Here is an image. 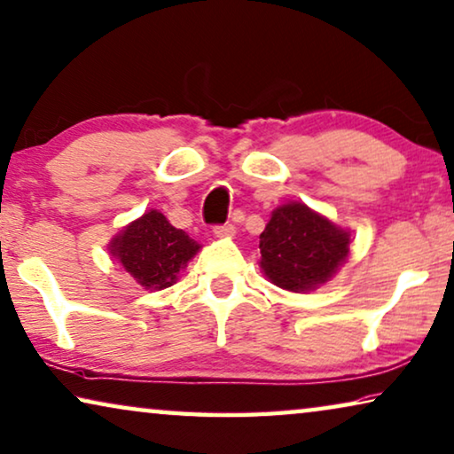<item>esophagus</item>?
Returning a JSON list of instances; mask_svg holds the SVG:
<instances>
[{
    "label": "esophagus",
    "instance_id": "1",
    "mask_svg": "<svg viewBox=\"0 0 454 454\" xmlns=\"http://www.w3.org/2000/svg\"><path fill=\"white\" fill-rule=\"evenodd\" d=\"M214 234L218 236V239H230V236L236 234V228L232 224H222L214 228Z\"/></svg>",
    "mask_w": 454,
    "mask_h": 454
}]
</instances>
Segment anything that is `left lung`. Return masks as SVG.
<instances>
[{"label":"left lung","instance_id":"left-lung-1","mask_svg":"<svg viewBox=\"0 0 454 454\" xmlns=\"http://www.w3.org/2000/svg\"><path fill=\"white\" fill-rule=\"evenodd\" d=\"M261 269L273 286L306 294L330 281L350 248V232L300 201L270 214L261 234Z\"/></svg>","mask_w":454,"mask_h":454}]
</instances>
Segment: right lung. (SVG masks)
<instances>
[{"label":"right lung","instance_id":"obj_1","mask_svg":"<svg viewBox=\"0 0 454 454\" xmlns=\"http://www.w3.org/2000/svg\"><path fill=\"white\" fill-rule=\"evenodd\" d=\"M110 254L145 289L171 287L198 254L200 245L175 228L159 209H148L112 239Z\"/></svg>","mask_w":454,"mask_h":454}]
</instances>
